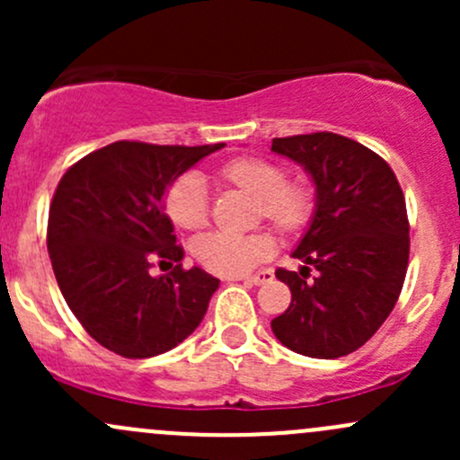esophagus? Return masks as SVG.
Returning a JSON list of instances; mask_svg holds the SVG:
<instances>
[{
    "instance_id": "1",
    "label": "esophagus",
    "mask_w": 460,
    "mask_h": 460,
    "mask_svg": "<svg viewBox=\"0 0 460 460\" xmlns=\"http://www.w3.org/2000/svg\"><path fill=\"white\" fill-rule=\"evenodd\" d=\"M273 278V271L271 269H264V271H258L253 273V276H247V278H238V280H244L247 285H264V282H269Z\"/></svg>"
}]
</instances>
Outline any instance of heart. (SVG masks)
Segmentation results:
<instances>
[{
  "mask_svg": "<svg viewBox=\"0 0 460 460\" xmlns=\"http://www.w3.org/2000/svg\"><path fill=\"white\" fill-rule=\"evenodd\" d=\"M216 180L226 189L252 198V225L267 222L285 238L303 234L316 213V187L307 178H287L285 166L258 155H240L216 169ZM164 208L178 229L200 231L208 222V200L202 182L193 175L173 180L166 189ZM276 253L267 231L249 235L211 234L196 240L193 256L207 271L238 278Z\"/></svg>",
  "mask_w": 460,
  "mask_h": 460,
  "instance_id": "heart-1",
  "label": "heart"
}]
</instances>
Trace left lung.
I'll return each mask as SVG.
<instances>
[{
	"mask_svg": "<svg viewBox=\"0 0 460 460\" xmlns=\"http://www.w3.org/2000/svg\"><path fill=\"white\" fill-rule=\"evenodd\" d=\"M271 151L298 162L316 187L314 220L291 253L303 267L276 271L291 305L271 329L296 354L341 358L378 332L401 296L410 260L405 198L383 157L338 133L273 137Z\"/></svg>",
	"mask_w": 460,
	"mask_h": 460,
	"instance_id": "1",
	"label": "left lung"
}]
</instances>
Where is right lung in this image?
<instances>
[{
  "mask_svg": "<svg viewBox=\"0 0 460 460\" xmlns=\"http://www.w3.org/2000/svg\"><path fill=\"white\" fill-rule=\"evenodd\" d=\"M225 144L113 142L59 180L49 211L50 264L82 327L124 358H151L196 332L220 280L182 269L166 189ZM155 259L166 277H151Z\"/></svg>",
  "mask_w": 460,
  "mask_h": 460,
  "instance_id": "right-lung-1",
  "label": "right lung"
}]
</instances>
